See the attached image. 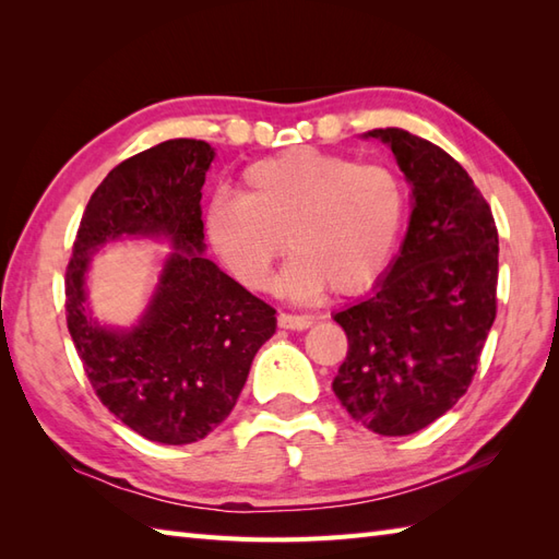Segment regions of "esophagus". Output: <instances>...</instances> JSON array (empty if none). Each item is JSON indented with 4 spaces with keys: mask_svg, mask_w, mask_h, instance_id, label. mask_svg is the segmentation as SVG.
<instances>
[{
    "mask_svg": "<svg viewBox=\"0 0 559 559\" xmlns=\"http://www.w3.org/2000/svg\"><path fill=\"white\" fill-rule=\"evenodd\" d=\"M278 326H281V329H290V331H305V329L312 326V317L281 312V314H278Z\"/></svg>",
    "mask_w": 559,
    "mask_h": 559,
    "instance_id": "obj_1",
    "label": "esophagus"
}]
</instances>
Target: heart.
Masks as SVG:
<instances>
[{
  "label": "heart",
  "mask_w": 559,
  "mask_h": 559,
  "mask_svg": "<svg viewBox=\"0 0 559 559\" xmlns=\"http://www.w3.org/2000/svg\"><path fill=\"white\" fill-rule=\"evenodd\" d=\"M408 221V189L384 163L295 146L247 165L240 197H213L204 228L213 252L249 290H269L283 249L293 298L331 286L353 295L382 281ZM287 240L283 241L282 237Z\"/></svg>",
  "instance_id": "obj_1"
}]
</instances>
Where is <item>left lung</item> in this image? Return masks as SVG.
Segmentation results:
<instances>
[{
	"label": "left lung",
	"mask_w": 559,
	"mask_h": 559,
	"mask_svg": "<svg viewBox=\"0 0 559 559\" xmlns=\"http://www.w3.org/2000/svg\"><path fill=\"white\" fill-rule=\"evenodd\" d=\"M413 187L401 254L372 295L336 312L348 355L341 406L367 430H423L466 394L497 314V228L490 204L447 151L396 127L372 129Z\"/></svg>",
	"instance_id": "obj_1"
}]
</instances>
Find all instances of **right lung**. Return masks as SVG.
<instances>
[{"label":"right lung","instance_id":"add662e5","mask_svg":"<svg viewBox=\"0 0 559 559\" xmlns=\"http://www.w3.org/2000/svg\"><path fill=\"white\" fill-rule=\"evenodd\" d=\"M206 141L170 139L122 160L93 192L64 278L67 326L103 406L141 437L192 444L228 418L276 310L223 273L204 252L201 187ZM124 234L170 236L176 252L145 319L129 332L92 322L90 254Z\"/></svg>","mask_w":559,"mask_h":559}]
</instances>
